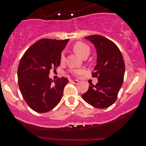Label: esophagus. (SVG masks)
I'll use <instances>...</instances> for the list:
<instances>
[{
  "label": "esophagus",
  "instance_id": "34e87169",
  "mask_svg": "<svg viewBox=\"0 0 146 146\" xmlns=\"http://www.w3.org/2000/svg\"><path fill=\"white\" fill-rule=\"evenodd\" d=\"M70 82H73V83H75V84H78L79 82L78 80H70Z\"/></svg>",
  "mask_w": 146,
  "mask_h": 146
}]
</instances>
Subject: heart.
I'll use <instances>...</instances> for the list:
<instances>
[{
	"instance_id": "1",
	"label": "heart",
	"mask_w": 146,
	"mask_h": 146,
	"mask_svg": "<svg viewBox=\"0 0 146 146\" xmlns=\"http://www.w3.org/2000/svg\"><path fill=\"white\" fill-rule=\"evenodd\" d=\"M73 51L76 53V54H78L80 56H81L82 58L85 55H89L90 51V48L89 46L87 45L86 44L83 43V42H77V43L75 44L73 46ZM65 59V55L64 53H61V56H60V61L61 62H64ZM71 73H73L75 75H78L81 73V71L79 70H71Z\"/></svg>"
}]
</instances>
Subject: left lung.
Instances as JSON below:
<instances>
[{"label":"left lung","instance_id":"8db88e82","mask_svg":"<svg viewBox=\"0 0 146 146\" xmlns=\"http://www.w3.org/2000/svg\"><path fill=\"white\" fill-rule=\"evenodd\" d=\"M85 38L96 49L97 64L92 77L98 78V82L95 85L90 84L82 98L92 107L107 108L115 102L123 83L124 61L119 48L110 39L100 35H91Z\"/></svg>","mask_w":146,"mask_h":146}]
</instances>
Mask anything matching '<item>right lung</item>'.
I'll return each mask as SVG.
<instances>
[{"label":"right lung","mask_w":146,"mask_h":146,"mask_svg":"<svg viewBox=\"0 0 146 146\" xmlns=\"http://www.w3.org/2000/svg\"><path fill=\"white\" fill-rule=\"evenodd\" d=\"M68 39H42L25 51L17 69L19 88L29 107L39 113L54 109L62 98L68 80L50 78V70L61 64L60 56Z\"/></svg>","instance_id":"obj_1"}]
</instances>
